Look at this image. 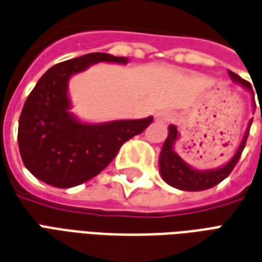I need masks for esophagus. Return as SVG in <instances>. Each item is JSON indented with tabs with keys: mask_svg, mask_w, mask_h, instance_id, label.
Wrapping results in <instances>:
<instances>
[{
	"mask_svg": "<svg viewBox=\"0 0 262 262\" xmlns=\"http://www.w3.org/2000/svg\"><path fill=\"white\" fill-rule=\"evenodd\" d=\"M171 119H172V114L168 112V111H163V112H160V114L156 115V120H157V122H161V123L170 122Z\"/></svg>",
	"mask_w": 262,
	"mask_h": 262,
	"instance_id": "34e87169",
	"label": "esophagus"
}]
</instances>
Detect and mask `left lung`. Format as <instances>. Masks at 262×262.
Masks as SVG:
<instances>
[{"label": "left lung", "mask_w": 262, "mask_h": 262, "mask_svg": "<svg viewBox=\"0 0 262 262\" xmlns=\"http://www.w3.org/2000/svg\"><path fill=\"white\" fill-rule=\"evenodd\" d=\"M229 75L234 82H238L240 85L244 88H247L248 91H251V85L250 82L246 80H243L240 75L234 74L233 71L229 70ZM254 95V94H253ZM253 123V119L250 120L248 123L247 132L243 137L242 144L237 148L236 154L233 156V159L225 164L220 168H214V170H195L192 167L184 161V160L174 151V143L178 139V130L174 125L168 126V136L165 139L163 148H161V153H160V172L161 177L168 185L177 188V189H182V191H205L209 188L217 185L219 182L225 180L226 177H229L233 168L236 167L237 161L242 157L243 150L247 142L248 132H250V126Z\"/></svg>", "instance_id": "left-lung-1"}]
</instances>
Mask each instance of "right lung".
I'll return each mask as SVG.
<instances>
[{
  "mask_svg": "<svg viewBox=\"0 0 262 262\" xmlns=\"http://www.w3.org/2000/svg\"><path fill=\"white\" fill-rule=\"evenodd\" d=\"M99 61L125 64L127 59L90 53L53 66L37 81L20 112L18 146L22 161L37 180L52 187L71 188L98 176L123 143L153 122L148 116L94 125L70 114V77Z\"/></svg>",
  "mask_w": 262,
  "mask_h": 262,
  "instance_id": "obj_1",
  "label": "right lung"
}]
</instances>
